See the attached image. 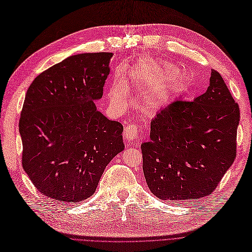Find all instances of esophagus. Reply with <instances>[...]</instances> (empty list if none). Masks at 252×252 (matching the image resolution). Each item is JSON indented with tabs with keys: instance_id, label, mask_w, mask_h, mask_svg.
<instances>
[{
	"instance_id": "esophagus-1",
	"label": "esophagus",
	"mask_w": 252,
	"mask_h": 252,
	"mask_svg": "<svg viewBox=\"0 0 252 252\" xmlns=\"http://www.w3.org/2000/svg\"><path fill=\"white\" fill-rule=\"evenodd\" d=\"M138 134H140V128H138L137 125L130 123L125 127L124 137L128 144H132V142L138 137Z\"/></svg>"
}]
</instances>
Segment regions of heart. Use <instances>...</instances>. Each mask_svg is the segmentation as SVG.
I'll return each instance as SVG.
<instances>
[{
  "label": "heart",
  "instance_id": "b5f03b06",
  "mask_svg": "<svg viewBox=\"0 0 252 252\" xmlns=\"http://www.w3.org/2000/svg\"><path fill=\"white\" fill-rule=\"evenodd\" d=\"M152 71L162 78L172 79L175 85H181L185 82V77L177 72V67L168 63H158L152 65Z\"/></svg>",
  "mask_w": 252,
  "mask_h": 252
}]
</instances>
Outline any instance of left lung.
I'll list each match as a JSON object with an SVG mask.
<instances>
[{
	"instance_id": "1",
	"label": "left lung",
	"mask_w": 252,
	"mask_h": 252,
	"mask_svg": "<svg viewBox=\"0 0 252 252\" xmlns=\"http://www.w3.org/2000/svg\"><path fill=\"white\" fill-rule=\"evenodd\" d=\"M239 122L238 103L215 70L201 96L161 108L141 146L152 194L173 202L211 195L237 156Z\"/></svg>"
}]
</instances>
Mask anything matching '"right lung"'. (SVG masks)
I'll use <instances>...</instances> for the list:
<instances>
[{
  "label": "right lung",
  "mask_w": 252,
  "mask_h": 252,
  "mask_svg": "<svg viewBox=\"0 0 252 252\" xmlns=\"http://www.w3.org/2000/svg\"><path fill=\"white\" fill-rule=\"evenodd\" d=\"M112 53L73 55L33 80L20 119L22 163L39 193L58 202L91 197L123 151V125L97 110Z\"/></svg>",
  "instance_id": "add662e5"
}]
</instances>
